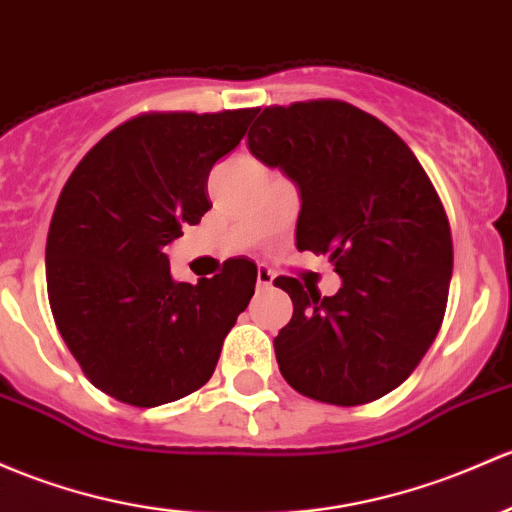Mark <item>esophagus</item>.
<instances>
[{"instance_id":"esophagus-1","label":"esophagus","mask_w":512,"mask_h":512,"mask_svg":"<svg viewBox=\"0 0 512 512\" xmlns=\"http://www.w3.org/2000/svg\"><path fill=\"white\" fill-rule=\"evenodd\" d=\"M272 282H274V274L267 270V267H257V287L267 289L272 287Z\"/></svg>"}]
</instances>
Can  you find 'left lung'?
<instances>
[{
  "mask_svg": "<svg viewBox=\"0 0 512 512\" xmlns=\"http://www.w3.org/2000/svg\"><path fill=\"white\" fill-rule=\"evenodd\" d=\"M247 147L297 184L299 250L341 274L333 297L274 279L294 304L274 338L284 380L328 405L378 400L410 378L444 319L454 247L432 181L390 127L341 100L265 107Z\"/></svg>",
  "mask_w": 512,
  "mask_h": 512,
  "instance_id": "1",
  "label": "left lung"
}]
</instances>
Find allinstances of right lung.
<instances>
[{
    "mask_svg": "<svg viewBox=\"0 0 512 512\" xmlns=\"http://www.w3.org/2000/svg\"><path fill=\"white\" fill-rule=\"evenodd\" d=\"M255 112L139 115L105 134L63 186L46 240L48 301L105 395L157 407L211 380L257 267L235 257L211 279L176 282L164 247L211 211L208 174Z\"/></svg>",
    "mask_w": 512,
    "mask_h": 512,
    "instance_id": "add662e5",
    "label": "right lung"
}]
</instances>
